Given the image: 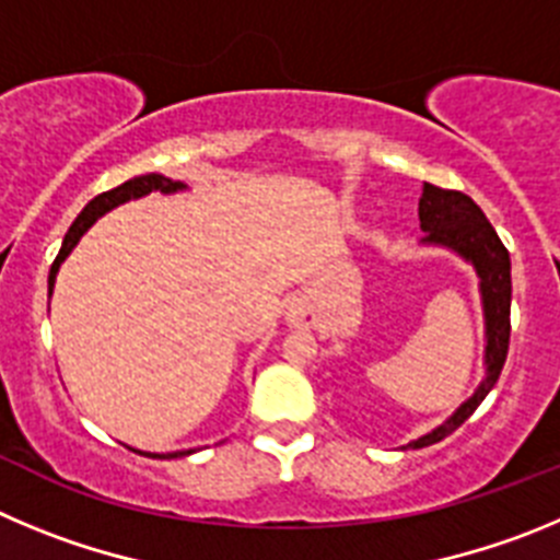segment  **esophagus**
<instances>
[{
    "label": "esophagus",
    "instance_id": "1",
    "mask_svg": "<svg viewBox=\"0 0 560 560\" xmlns=\"http://www.w3.org/2000/svg\"><path fill=\"white\" fill-rule=\"evenodd\" d=\"M290 320L295 326H310L312 320H315V315H312V312L306 310V306H292V310H290Z\"/></svg>",
    "mask_w": 560,
    "mask_h": 560
}]
</instances>
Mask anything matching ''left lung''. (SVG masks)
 I'll return each mask as SVG.
<instances>
[{
  "label": "left lung",
  "mask_w": 560,
  "mask_h": 560,
  "mask_svg": "<svg viewBox=\"0 0 560 560\" xmlns=\"http://www.w3.org/2000/svg\"><path fill=\"white\" fill-rule=\"evenodd\" d=\"M418 220H421V229L427 231L424 243L450 245L457 254L466 256L468 261H475L477 273H480L488 326V376L480 385V390L446 424L432 430L430 435L412 441V450H421V446H430V443H438L446 435H452L480 407L488 390L500 380L508 357V342H511V256H508V248L497 236L493 225L488 223L480 206L468 195L457 192V189H441L435 184H424L421 200H418Z\"/></svg>",
  "instance_id": "8db88e82"
}]
</instances>
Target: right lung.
Here are the masks:
<instances>
[{"label": "right lung", "mask_w": 560, "mask_h": 560, "mask_svg": "<svg viewBox=\"0 0 560 560\" xmlns=\"http://www.w3.org/2000/svg\"><path fill=\"white\" fill-rule=\"evenodd\" d=\"M180 186H184L180 180H173V178H164V175L150 173V175H139V178L125 180V184L117 186V189H108V192L97 195L92 203L80 211L78 220L72 223V229H69L67 236H63V245H60L58 256H55V261H52V268H49V292H52L55 273H58L60 261L67 259L69 250L78 245L80 236L85 234V229H89V225H92L94 220L100 218V214H105L108 209H114V206L125 203V200H130V198H142V195L155 192V189H159V192H175V189H180ZM178 455H184V452H173V455H167V457H178Z\"/></svg>", "instance_id": "right-lung-1"}]
</instances>
